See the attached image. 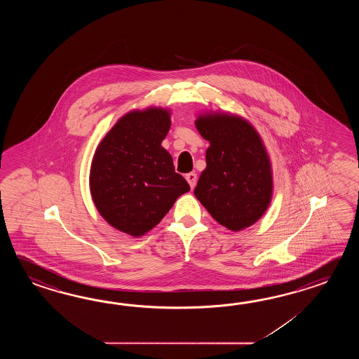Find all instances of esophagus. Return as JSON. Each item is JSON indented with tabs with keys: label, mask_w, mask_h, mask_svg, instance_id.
Segmentation results:
<instances>
[{
	"label": "esophagus",
	"mask_w": 359,
	"mask_h": 359,
	"mask_svg": "<svg viewBox=\"0 0 359 359\" xmlns=\"http://www.w3.org/2000/svg\"><path fill=\"white\" fill-rule=\"evenodd\" d=\"M186 180H187V182L190 184L191 189H194L196 186V182H198V175L195 172L187 173L186 175Z\"/></svg>",
	"instance_id": "obj_1"
}]
</instances>
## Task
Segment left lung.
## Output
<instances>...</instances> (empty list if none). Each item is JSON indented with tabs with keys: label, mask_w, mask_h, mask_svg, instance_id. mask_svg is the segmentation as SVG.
Listing matches in <instances>:
<instances>
[{
	"label": "left lung",
	"mask_w": 359,
	"mask_h": 359,
	"mask_svg": "<svg viewBox=\"0 0 359 359\" xmlns=\"http://www.w3.org/2000/svg\"><path fill=\"white\" fill-rule=\"evenodd\" d=\"M195 124L210 144L195 196L226 229L250 227L267 210L273 190L271 161L262 138L237 115H200Z\"/></svg>",
	"instance_id": "1"
}]
</instances>
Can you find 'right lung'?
<instances>
[{
  "instance_id": "add662e5",
  "label": "right lung",
  "mask_w": 359,
  "mask_h": 359,
  "mask_svg": "<svg viewBox=\"0 0 359 359\" xmlns=\"http://www.w3.org/2000/svg\"><path fill=\"white\" fill-rule=\"evenodd\" d=\"M169 128L168 110H133L115 123L93 155L92 200L110 226L130 236L154 229L178 196L190 191L161 147Z\"/></svg>"
}]
</instances>
